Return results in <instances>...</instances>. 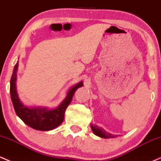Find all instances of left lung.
I'll return each mask as SVG.
<instances>
[{
  "label": "left lung",
  "mask_w": 161,
  "mask_h": 161,
  "mask_svg": "<svg viewBox=\"0 0 161 161\" xmlns=\"http://www.w3.org/2000/svg\"><path fill=\"white\" fill-rule=\"evenodd\" d=\"M91 128L92 129V131H93V132L95 133L96 136H99V137H101V138H116V135H113V134H110L109 133V132H106V131L104 130V129L101 128V127L97 126V125H91Z\"/></svg>",
  "instance_id": "8db88e82"
}]
</instances>
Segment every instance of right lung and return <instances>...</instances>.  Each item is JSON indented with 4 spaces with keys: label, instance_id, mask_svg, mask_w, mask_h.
<instances>
[{
    "label": "right lung",
    "instance_id": "obj_1",
    "mask_svg": "<svg viewBox=\"0 0 161 161\" xmlns=\"http://www.w3.org/2000/svg\"><path fill=\"white\" fill-rule=\"evenodd\" d=\"M18 65L19 64L17 62L14 66L11 76L10 88L11 101L16 115L27 125L36 130L49 131L57 128L64 121L66 109L71 102L77 88L83 86L82 82H79L78 84L70 88L65 99L57 108L49 110L47 108H42V107L29 108L20 101L16 92V81Z\"/></svg>",
    "mask_w": 161,
    "mask_h": 161
}]
</instances>
